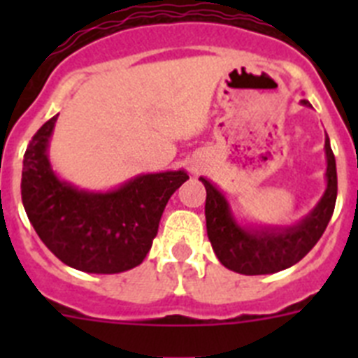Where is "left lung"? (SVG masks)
Listing matches in <instances>:
<instances>
[{
  "mask_svg": "<svg viewBox=\"0 0 358 358\" xmlns=\"http://www.w3.org/2000/svg\"><path fill=\"white\" fill-rule=\"evenodd\" d=\"M310 106L308 100H301ZM327 152V189L317 206L310 211L301 222L289 227H242L231 215L229 204L206 177H201L206 188V229L215 255L224 267L248 276L273 274L305 258L308 251L321 238L337 199V169L330 140H324Z\"/></svg>",
  "mask_w": 358,
  "mask_h": 358,
  "instance_id": "obj_1",
  "label": "left lung"
}]
</instances>
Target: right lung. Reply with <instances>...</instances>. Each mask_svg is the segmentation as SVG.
Here are the masks:
<instances>
[{"mask_svg": "<svg viewBox=\"0 0 358 358\" xmlns=\"http://www.w3.org/2000/svg\"><path fill=\"white\" fill-rule=\"evenodd\" d=\"M57 116L34 134L24 152L21 197L28 220L44 245L77 271L116 274L140 265L166 202L188 173H145L106 194L75 188L55 176L48 159Z\"/></svg>", "mask_w": 358, "mask_h": 358, "instance_id": "obj_1", "label": "right lung"}]
</instances>
